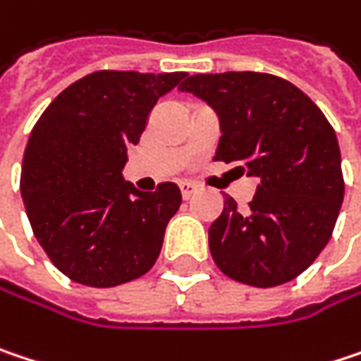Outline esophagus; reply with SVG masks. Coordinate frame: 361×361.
I'll return each instance as SVG.
<instances>
[{
  "instance_id": "1",
  "label": "esophagus",
  "mask_w": 361,
  "mask_h": 361,
  "mask_svg": "<svg viewBox=\"0 0 361 361\" xmlns=\"http://www.w3.org/2000/svg\"><path fill=\"white\" fill-rule=\"evenodd\" d=\"M180 190H181L183 200H188V198H192V196L196 194V185H194V183H190V181H181Z\"/></svg>"
}]
</instances>
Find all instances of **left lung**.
Listing matches in <instances>:
<instances>
[{
    "mask_svg": "<svg viewBox=\"0 0 361 361\" xmlns=\"http://www.w3.org/2000/svg\"><path fill=\"white\" fill-rule=\"evenodd\" d=\"M180 90L219 117L214 161L235 163L258 180L247 209L225 196L209 229L214 264L252 287L302 275L329 244L343 202L335 130L308 94L271 74H194Z\"/></svg>",
    "mask_w": 361,
    "mask_h": 361,
    "instance_id": "8db88e82",
    "label": "left lung"
}]
</instances>
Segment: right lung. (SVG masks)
I'll return each instance as SVG.
<instances>
[{
  "label": "right lung",
  "instance_id": "obj_1",
  "mask_svg": "<svg viewBox=\"0 0 361 361\" xmlns=\"http://www.w3.org/2000/svg\"><path fill=\"white\" fill-rule=\"evenodd\" d=\"M185 76L101 70L59 92L35 123L20 192L35 238L66 277L115 287L157 262L180 188L140 192L121 169L150 109Z\"/></svg>",
  "mask_w": 361,
  "mask_h": 361
}]
</instances>
